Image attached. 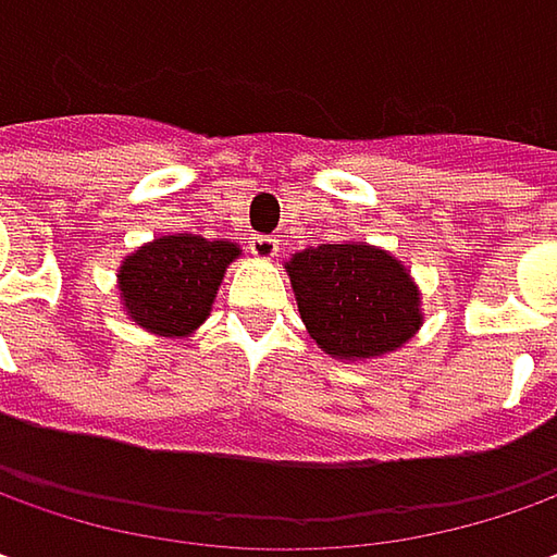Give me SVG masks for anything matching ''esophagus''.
<instances>
[{"label":"esophagus","mask_w":557,"mask_h":557,"mask_svg":"<svg viewBox=\"0 0 557 557\" xmlns=\"http://www.w3.org/2000/svg\"><path fill=\"white\" fill-rule=\"evenodd\" d=\"M247 250H250L253 257H260V260H272V257L278 253V242H275L272 235H253V238L247 242Z\"/></svg>","instance_id":"obj_1"}]
</instances>
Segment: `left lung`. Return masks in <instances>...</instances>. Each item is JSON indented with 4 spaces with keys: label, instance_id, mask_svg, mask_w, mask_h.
I'll return each mask as SVG.
<instances>
[{
    "label": "left lung",
    "instance_id": "1",
    "mask_svg": "<svg viewBox=\"0 0 557 557\" xmlns=\"http://www.w3.org/2000/svg\"><path fill=\"white\" fill-rule=\"evenodd\" d=\"M288 272L300 319L325 354H391L421 325L409 272L377 247H310L294 253Z\"/></svg>",
    "mask_w": 557,
    "mask_h": 557
}]
</instances>
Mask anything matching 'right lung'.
<instances>
[{"label": "right lung", "instance_id": "add662e5", "mask_svg": "<svg viewBox=\"0 0 557 557\" xmlns=\"http://www.w3.org/2000/svg\"><path fill=\"white\" fill-rule=\"evenodd\" d=\"M238 257L232 242L201 235H163L120 267V294L148 332L183 337L207 319L225 267Z\"/></svg>", "mask_w": 557, "mask_h": 557}]
</instances>
